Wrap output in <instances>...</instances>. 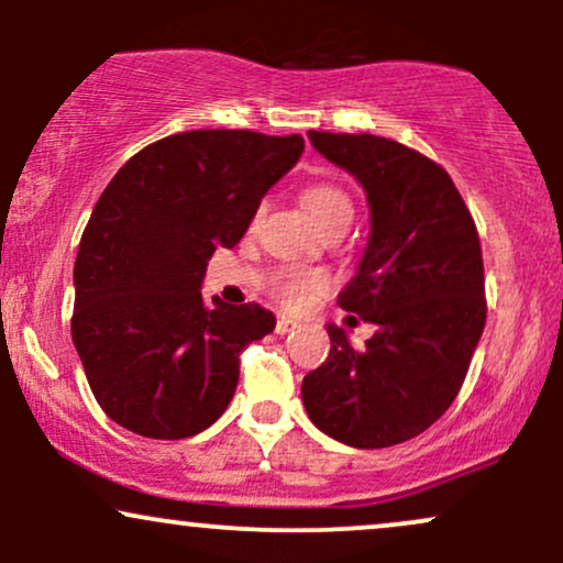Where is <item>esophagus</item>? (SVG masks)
Returning a JSON list of instances; mask_svg holds the SVG:
<instances>
[{"label": "esophagus", "mask_w": 563, "mask_h": 563, "mask_svg": "<svg viewBox=\"0 0 563 563\" xmlns=\"http://www.w3.org/2000/svg\"><path fill=\"white\" fill-rule=\"evenodd\" d=\"M296 328H299V322L290 320V318H277V322H275V333H277V335L294 333Z\"/></svg>", "instance_id": "esophagus-1"}]
</instances>
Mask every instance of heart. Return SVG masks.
<instances>
[{"mask_svg": "<svg viewBox=\"0 0 563 563\" xmlns=\"http://www.w3.org/2000/svg\"><path fill=\"white\" fill-rule=\"evenodd\" d=\"M303 206H307L309 217L314 222L325 224L335 217H352V200L346 198L344 190L333 185H312L307 192H303ZM322 275L320 273H288L277 286V294L280 299L288 303V307H299L309 299L314 288L322 286Z\"/></svg>", "mask_w": 563, "mask_h": 563, "instance_id": "b5f03b06", "label": "heart"}]
</instances>
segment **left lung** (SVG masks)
I'll return each mask as SVG.
<instances>
[{
	"mask_svg": "<svg viewBox=\"0 0 563 563\" xmlns=\"http://www.w3.org/2000/svg\"><path fill=\"white\" fill-rule=\"evenodd\" d=\"M309 142L365 190L371 235L339 307L376 333L354 349L331 322V352L301 399L335 442L391 448L439 421L466 378L487 320L479 235L450 174L421 153L376 134Z\"/></svg>",
	"mask_w": 563,
	"mask_h": 563,
	"instance_id": "1",
	"label": "left lung"
}]
</instances>
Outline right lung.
<instances>
[{
  "instance_id": "right-lung-1",
  "label": "right lung",
  "mask_w": 563,
  "mask_h": 563,
  "mask_svg": "<svg viewBox=\"0 0 563 563\" xmlns=\"http://www.w3.org/2000/svg\"><path fill=\"white\" fill-rule=\"evenodd\" d=\"M303 153L299 134L179 132L142 147L97 200L74 264L70 335L106 416L151 439L196 437L228 410L241 352L275 331L260 303L203 301L206 264L241 243Z\"/></svg>"
}]
</instances>
